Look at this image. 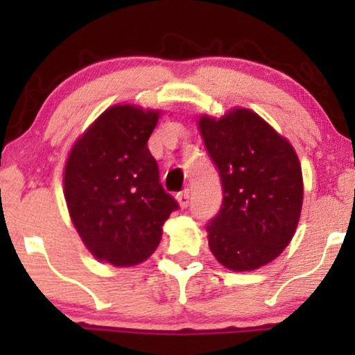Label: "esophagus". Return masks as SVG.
Segmentation results:
<instances>
[{
	"label": "esophagus",
	"mask_w": 355,
	"mask_h": 355,
	"mask_svg": "<svg viewBox=\"0 0 355 355\" xmlns=\"http://www.w3.org/2000/svg\"><path fill=\"white\" fill-rule=\"evenodd\" d=\"M177 201H178V205H180V208H187L188 203H190V191L183 190V191L178 193Z\"/></svg>",
	"instance_id": "esophagus-1"
}]
</instances>
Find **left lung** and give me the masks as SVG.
Listing matches in <instances>:
<instances>
[{"mask_svg": "<svg viewBox=\"0 0 355 355\" xmlns=\"http://www.w3.org/2000/svg\"><path fill=\"white\" fill-rule=\"evenodd\" d=\"M198 131L224 195L206 227L211 252L234 272L267 266L290 244L302 214L297 152L248 107H232L219 119L201 114Z\"/></svg>", "mask_w": 355, "mask_h": 355, "instance_id": "1", "label": "left lung"}]
</instances>
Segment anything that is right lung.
Wrapping results in <instances>:
<instances>
[{"label":"right lung","instance_id":"right-lung-1","mask_svg":"<svg viewBox=\"0 0 355 355\" xmlns=\"http://www.w3.org/2000/svg\"><path fill=\"white\" fill-rule=\"evenodd\" d=\"M160 114L114 105L71 146L64 170L67 208L85 248L100 262L114 267L144 262L178 208L160 185L147 147Z\"/></svg>","mask_w":355,"mask_h":355}]
</instances>
